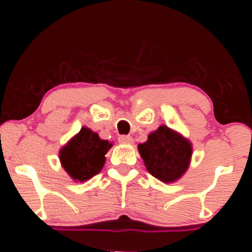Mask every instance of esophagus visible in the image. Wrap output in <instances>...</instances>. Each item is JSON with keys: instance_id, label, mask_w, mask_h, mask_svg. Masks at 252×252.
<instances>
[{"instance_id": "1", "label": "esophagus", "mask_w": 252, "mask_h": 252, "mask_svg": "<svg viewBox=\"0 0 252 252\" xmlns=\"http://www.w3.org/2000/svg\"><path fill=\"white\" fill-rule=\"evenodd\" d=\"M118 142L123 144H131L132 143V137L129 135H121L118 137Z\"/></svg>"}]
</instances>
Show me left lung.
Returning <instances> with one entry per match:
<instances>
[{
    "label": "left lung",
    "mask_w": 252,
    "mask_h": 252,
    "mask_svg": "<svg viewBox=\"0 0 252 252\" xmlns=\"http://www.w3.org/2000/svg\"><path fill=\"white\" fill-rule=\"evenodd\" d=\"M138 153L147 170L162 182H174L185 174L192 156V144L184 136L161 126L138 144Z\"/></svg>",
    "instance_id": "8db88e82"
}]
</instances>
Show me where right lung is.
<instances>
[{
    "mask_svg": "<svg viewBox=\"0 0 252 252\" xmlns=\"http://www.w3.org/2000/svg\"><path fill=\"white\" fill-rule=\"evenodd\" d=\"M111 147L112 143L100 140L97 132L83 126L70 142L60 149V162L74 181L84 182L102 170L105 154Z\"/></svg>",
    "mask_w": 252,
    "mask_h": 252,
    "instance_id": "obj_1",
    "label": "right lung"
}]
</instances>
